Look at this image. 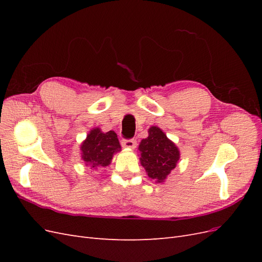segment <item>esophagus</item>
I'll list each match as a JSON object with an SVG mask.
<instances>
[{"instance_id":"1","label":"esophagus","mask_w":262,"mask_h":262,"mask_svg":"<svg viewBox=\"0 0 262 262\" xmlns=\"http://www.w3.org/2000/svg\"><path fill=\"white\" fill-rule=\"evenodd\" d=\"M121 144L125 148H131L132 149V148L137 146V142H136V140H133V139H124V140H122Z\"/></svg>"}]
</instances>
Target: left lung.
I'll use <instances>...</instances> for the list:
<instances>
[{"label": "left lung", "instance_id": "obj_1", "mask_svg": "<svg viewBox=\"0 0 262 262\" xmlns=\"http://www.w3.org/2000/svg\"><path fill=\"white\" fill-rule=\"evenodd\" d=\"M140 161L149 178L163 182L179 160L177 146L157 126L148 129V137L141 141Z\"/></svg>", "mask_w": 262, "mask_h": 262}]
</instances>
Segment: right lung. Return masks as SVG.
<instances>
[{"label":"right lung","mask_w":262,"mask_h":262,"mask_svg":"<svg viewBox=\"0 0 262 262\" xmlns=\"http://www.w3.org/2000/svg\"><path fill=\"white\" fill-rule=\"evenodd\" d=\"M83 161L97 170L106 167L113 160L115 153L121 150L117 134L114 131L102 133L98 128L93 129L81 146Z\"/></svg>","instance_id":"obj_1"}]
</instances>
